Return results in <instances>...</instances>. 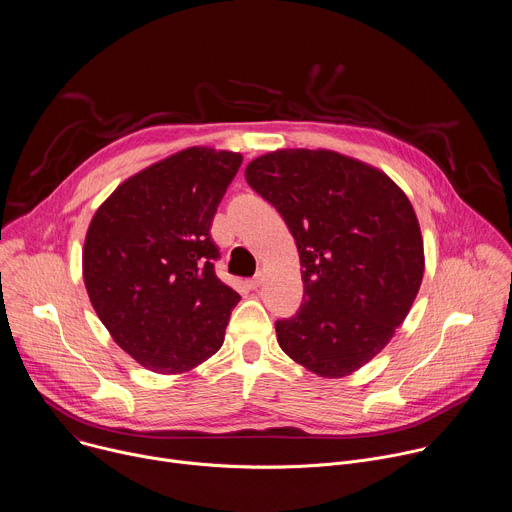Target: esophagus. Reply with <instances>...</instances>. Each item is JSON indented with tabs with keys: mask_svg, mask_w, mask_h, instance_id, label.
<instances>
[{
	"mask_svg": "<svg viewBox=\"0 0 512 512\" xmlns=\"http://www.w3.org/2000/svg\"><path fill=\"white\" fill-rule=\"evenodd\" d=\"M261 283H263V273H261V271H259L253 279H249V287H251V289H257Z\"/></svg>",
	"mask_w": 512,
	"mask_h": 512,
	"instance_id": "1",
	"label": "esophagus"
}]
</instances>
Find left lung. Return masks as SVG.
Returning <instances> with one entry per match:
<instances>
[{
    "label": "left lung",
    "instance_id": "left-lung-1",
    "mask_svg": "<svg viewBox=\"0 0 512 512\" xmlns=\"http://www.w3.org/2000/svg\"><path fill=\"white\" fill-rule=\"evenodd\" d=\"M245 178L300 253L304 302L275 322L281 350L326 379L358 371L389 344L423 279L409 198L385 172L330 150L269 152Z\"/></svg>",
    "mask_w": 512,
    "mask_h": 512
}]
</instances>
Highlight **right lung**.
<instances>
[{
	"label": "right lung",
	"mask_w": 512,
	"mask_h": 512,
	"mask_svg": "<svg viewBox=\"0 0 512 512\" xmlns=\"http://www.w3.org/2000/svg\"><path fill=\"white\" fill-rule=\"evenodd\" d=\"M241 154L182 150L127 178L97 208L83 249L89 300L141 367L188 373L225 342L241 296L214 273V212Z\"/></svg>",
	"instance_id": "add662e5"
}]
</instances>
